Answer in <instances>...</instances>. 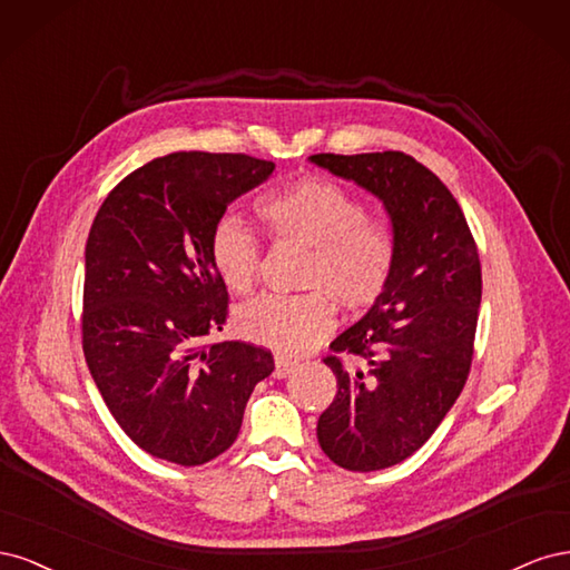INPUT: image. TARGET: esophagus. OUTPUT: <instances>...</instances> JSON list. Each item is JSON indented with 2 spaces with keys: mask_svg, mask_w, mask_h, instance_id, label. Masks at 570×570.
<instances>
[{
  "mask_svg": "<svg viewBox=\"0 0 570 570\" xmlns=\"http://www.w3.org/2000/svg\"><path fill=\"white\" fill-rule=\"evenodd\" d=\"M297 368V361H292L289 356H275V377H287L292 371Z\"/></svg>",
  "mask_w": 570,
  "mask_h": 570,
  "instance_id": "1",
  "label": "esophagus"
}]
</instances>
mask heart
Segmentation results:
<instances>
[{"label": "heart", "instance_id": "obj_1", "mask_svg": "<svg viewBox=\"0 0 570 570\" xmlns=\"http://www.w3.org/2000/svg\"><path fill=\"white\" fill-rule=\"evenodd\" d=\"M256 214L273 239H295L312 247L302 285L304 295H264L237 312L247 340L283 354L316 347L335 327V303L361 312L383 295L396 256L392 223L364 212L352 189L302 176L256 199ZM212 262L235 295H249L262 271V243L243 218L223 216L209 239Z\"/></svg>", "mask_w": 570, "mask_h": 570}]
</instances>
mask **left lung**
<instances>
[{
  "label": "left lung",
  "mask_w": 570,
  "mask_h": 570,
  "mask_svg": "<svg viewBox=\"0 0 570 570\" xmlns=\"http://www.w3.org/2000/svg\"><path fill=\"white\" fill-rule=\"evenodd\" d=\"M312 161L381 199L396 237L385 292L323 358L337 394L316 428L333 463L381 471L421 450L465 385L482 297L478 247L454 195L409 154H314ZM340 353L362 366L344 367Z\"/></svg>",
  "instance_id": "1"
}]
</instances>
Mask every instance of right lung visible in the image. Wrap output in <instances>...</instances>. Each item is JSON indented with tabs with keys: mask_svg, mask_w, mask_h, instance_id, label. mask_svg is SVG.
<instances>
[{
	"mask_svg": "<svg viewBox=\"0 0 570 570\" xmlns=\"http://www.w3.org/2000/svg\"><path fill=\"white\" fill-rule=\"evenodd\" d=\"M275 164L176 151L120 180L85 245L82 352L116 423L147 454L202 465L235 442L264 347L206 342L228 316L212 230Z\"/></svg>",
	"mask_w": 570,
	"mask_h": 570,
	"instance_id": "1",
	"label": "right lung"
}]
</instances>
